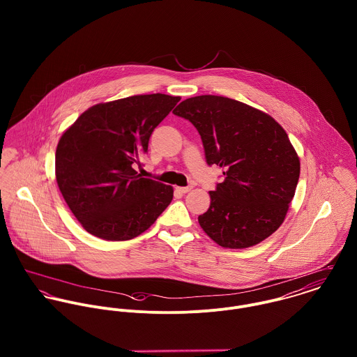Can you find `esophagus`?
<instances>
[{
    "instance_id": "obj_1",
    "label": "esophagus",
    "mask_w": 357,
    "mask_h": 357,
    "mask_svg": "<svg viewBox=\"0 0 357 357\" xmlns=\"http://www.w3.org/2000/svg\"><path fill=\"white\" fill-rule=\"evenodd\" d=\"M178 192H181V194H187V192H190L192 188L191 187H177L176 188Z\"/></svg>"
}]
</instances>
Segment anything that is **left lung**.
<instances>
[{
  "instance_id": "obj_1",
  "label": "left lung",
  "mask_w": 357,
  "mask_h": 357,
  "mask_svg": "<svg viewBox=\"0 0 357 357\" xmlns=\"http://www.w3.org/2000/svg\"><path fill=\"white\" fill-rule=\"evenodd\" d=\"M174 115L199 132L208 166L224 169L198 221L227 249H246L283 222L300 178V159L284 129L268 114L234 99L204 95L180 102Z\"/></svg>"
}]
</instances>
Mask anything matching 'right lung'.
<instances>
[{
    "label": "right lung",
    "mask_w": 357,
    "mask_h": 357,
    "mask_svg": "<svg viewBox=\"0 0 357 357\" xmlns=\"http://www.w3.org/2000/svg\"><path fill=\"white\" fill-rule=\"evenodd\" d=\"M178 96L139 95L100 102L63 133L56 181L70 210L92 235L129 241L149 229L173 199V188L136 172L153 129Z\"/></svg>",
    "instance_id": "add662e5"
}]
</instances>
